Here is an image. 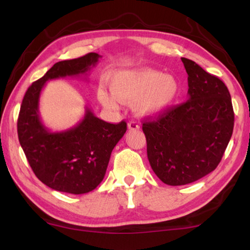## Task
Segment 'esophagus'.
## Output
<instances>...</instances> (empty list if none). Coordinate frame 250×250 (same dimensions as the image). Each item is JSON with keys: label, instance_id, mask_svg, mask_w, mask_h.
<instances>
[{"label": "esophagus", "instance_id": "34e87169", "mask_svg": "<svg viewBox=\"0 0 250 250\" xmlns=\"http://www.w3.org/2000/svg\"><path fill=\"white\" fill-rule=\"evenodd\" d=\"M128 129L129 130H139L140 129V125H139L137 121L131 120L128 124Z\"/></svg>", "mask_w": 250, "mask_h": 250}]
</instances>
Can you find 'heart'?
Listing matches in <instances>:
<instances>
[{"mask_svg": "<svg viewBox=\"0 0 250 250\" xmlns=\"http://www.w3.org/2000/svg\"><path fill=\"white\" fill-rule=\"evenodd\" d=\"M109 84L112 94L104 88L98 91L99 100L105 107L117 109L120 101L135 99L134 108L141 116H156L167 111L180 94V83L175 77L146 67L116 71Z\"/></svg>", "mask_w": 250, "mask_h": 250, "instance_id": "heart-1", "label": "heart"}]
</instances>
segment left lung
<instances>
[{
	"label": "left lung",
	"instance_id": "1",
	"mask_svg": "<svg viewBox=\"0 0 250 250\" xmlns=\"http://www.w3.org/2000/svg\"><path fill=\"white\" fill-rule=\"evenodd\" d=\"M181 59L188 75V99L142 125L152 170L172 186L192 183L214 171L234 129L226 84L195 62Z\"/></svg>",
	"mask_w": 250,
	"mask_h": 250
}]
</instances>
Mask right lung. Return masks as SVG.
<instances>
[{
    "instance_id": "add662e5",
    "label": "right lung",
    "mask_w": 250,
    "mask_h": 250,
    "mask_svg": "<svg viewBox=\"0 0 250 250\" xmlns=\"http://www.w3.org/2000/svg\"><path fill=\"white\" fill-rule=\"evenodd\" d=\"M100 55L58 62L25 94L18 119L21 146L37 179L55 191L84 194L104 180L113 147L126 131L125 121L113 125L97 118L86 108L77 125L50 132L41 121L39 103L46 82L87 74Z\"/></svg>"
}]
</instances>
